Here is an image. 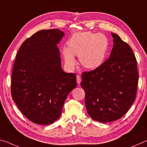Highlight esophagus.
<instances>
[{"label":"esophagus","instance_id":"34e87169","mask_svg":"<svg viewBox=\"0 0 147 147\" xmlns=\"http://www.w3.org/2000/svg\"><path fill=\"white\" fill-rule=\"evenodd\" d=\"M81 81H82L81 77H80V76L78 75H78L76 76V82H77V84H80V82H81Z\"/></svg>","mask_w":147,"mask_h":147}]
</instances>
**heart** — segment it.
Returning <instances> with one entry per match:
<instances>
[{"instance_id": "obj_1", "label": "heart", "mask_w": 147, "mask_h": 147, "mask_svg": "<svg viewBox=\"0 0 147 147\" xmlns=\"http://www.w3.org/2000/svg\"><path fill=\"white\" fill-rule=\"evenodd\" d=\"M68 45L69 49L65 47L63 50L67 65L69 67L74 65L75 55L79 56L84 67L94 69L102 63L108 49V40L102 34L83 32L74 35Z\"/></svg>"}]
</instances>
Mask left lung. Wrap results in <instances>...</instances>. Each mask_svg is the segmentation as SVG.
Here are the masks:
<instances>
[{
	"label": "left lung",
	"mask_w": 147,
	"mask_h": 147,
	"mask_svg": "<svg viewBox=\"0 0 147 147\" xmlns=\"http://www.w3.org/2000/svg\"><path fill=\"white\" fill-rule=\"evenodd\" d=\"M111 34L113 46L109 58L94 70L82 74L87 111L101 123L117 120L127 112L136 100L139 79L131 47L117 34Z\"/></svg>",
	"instance_id": "1"
}]
</instances>
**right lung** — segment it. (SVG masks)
I'll return each instance as SVG.
<instances>
[{"instance_id": "add662e5", "label": "right lung", "mask_w": 147, "mask_h": 147, "mask_svg": "<svg viewBox=\"0 0 147 147\" xmlns=\"http://www.w3.org/2000/svg\"><path fill=\"white\" fill-rule=\"evenodd\" d=\"M63 36L58 29L37 32L23 42L16 55L11 96L32 123L45 125L58 120L67 96L76 86V74L61 68L57 44Z\"/></svg>"}]
</instances>
